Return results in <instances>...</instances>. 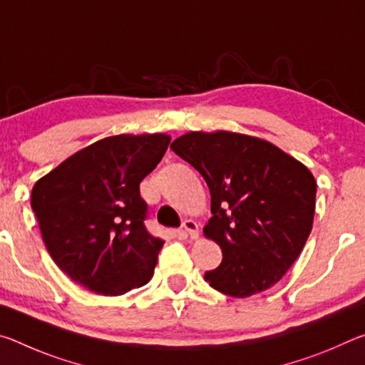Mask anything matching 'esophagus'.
Returning a JSON list of instances; mask_svg holds the SVG:
<instances>
[{"instance_id": "obj_1", "label": "esophagus", "mask_w": 365, "mask_h": 365, "mask_svg": "<svg viewBox=\"0 0 365 365\" xmlns=\"http://www.w3.org/2000/svg\"><path fill=\"white\" fill-rule=\"evenodd\" d=\"M183 230L187 232L188 235H190V238H193V240H196L197 238V235H200V228H197V224L195 220H191V219H187L183 222Z\"/></svg>"}]
</instances>
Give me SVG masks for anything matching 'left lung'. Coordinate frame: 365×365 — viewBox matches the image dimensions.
<instances>
[{
  "instance_id": "obj_1",
  "label": "left lung",
  "mask_w": 365,
  "mask_h": 365,
  "mask_svg": "<svg viewBox=\"0 0 365 365\" xmlns=\"http://www.w3.org/2000/svg\"><path fill=\"white\" fill-rule=\"evenodd\" d=\"M211 191L206 238L222 250L205 280L217 292L248 298L280 282L312 230L316 178L269 141L219 130L190 132L170 145Z\"/></svg>"
}]
</instances>
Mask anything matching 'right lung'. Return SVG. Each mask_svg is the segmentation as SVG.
I'll use <instances>...</instances> for the list:
<instances>
[{
  "instance_id": "add662e5",
  "label": "right lung",
  "mask_w": 365,
  "mask_h": 365,
  "mask_svg": "<svg viewBox=\"0 0 365 365\" xmlns=\"http://www.w3.org/2000/svg\"><path fill=\"white\" fill-rule=\"evenodd\" d=\"M169 143L164 133L103 138L34 185L32 209L43 242L78 285L120 296L151 280L164 242L146 230L140 183Z\"/></svg>"
}]
</instances>
